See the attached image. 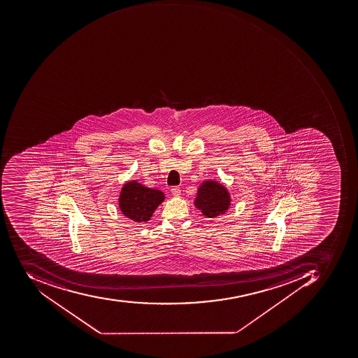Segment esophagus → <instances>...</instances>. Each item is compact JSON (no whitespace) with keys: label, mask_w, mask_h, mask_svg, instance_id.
<instances>
[{"label":"esophagus","mask_w":358,"mask_h":358,"mask_svg":"<svg viewBox=\"0 0 358 358\" xmlns=\"http://www.w3.org/2000/svg\"><path fill=\"white\" fill-rule=\"evenodd\" d=\"M171 193H173L175 196H179L181 193L180 187H171Z\"/></svg>","instance_id":"34e87169"}]
</instances>
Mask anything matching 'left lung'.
<instances>
[{"instance_id":"1","label":"left lung","mask_w":358,"mask_h":358,"mask_svg":"<svg viewBox=\"0 0 358 358\" xmlns=\"http://www.w3.org/2000/svg\"><path fill=\"white\" fill-rule=\"evenodd\" d=\"M230 202L231 200L226 187L222 183L208 180L199 187L194 205L204 216L214 218L224 214L230 206Z\"/></svg>"}]
</instances>
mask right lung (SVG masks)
Returning a JSON list of instances; mask_svg holds the SVG:
<instances>
[{
	"label": "right lung",
	"mask_w": 358,
	"mask_h": 358,
	"mask_svg": "<svg viewBox=\"0 0 358 358\" xmlns=\"http://www.w3.org/2000/svg\"><path fill=\"white\" fill-rule=\"evenodd\" d=\"M165 200L162 191L144 187L136 180L124 185L120 195V208L122 214L134 222L150 220L158 205Z\"/></svg>",
	"instance_id": "add662e5"
}]
</instances>
